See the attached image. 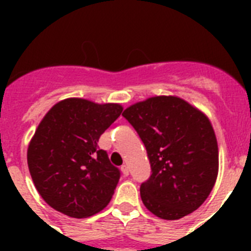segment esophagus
<instances>
[{
	"mask_svg": "<svg viewBox=\"0 0 251 251\" xmlns=\"http://www.w3.org/2000/svg\"><path fill=\"white\" fill-rule=\"evenodd\" d=\"M121 170H122V174H123L126 177H127L128 175H129V168H128L127 165H123V166H122Z\"/></svg>",
	"mask_w": 251,
	"mask_h": 251,
	"instance_id": "esophagus-1",
	"label": "esophagus"
}]
</instances>
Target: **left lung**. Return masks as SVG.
I'll return each instance as SVG.
<instances>
[{
  "instance_id": "8db88e82",
  "label": "left lung",
  "mask_w": 251,
  "mask_h": 251,
  "mask_svg": "<svg viewBox=\"0 0 251 251\" xmlns=\"http://www.w3.org/2000/svg\"><path fill=\"white\" fill-rule=\"evenodd\" d=\"M145 143L152 175L141 185L146 207L178 220L200 207L219 171V148L208 118L177 97H152L122 114Z\"/></svg>"
}]
</instances>
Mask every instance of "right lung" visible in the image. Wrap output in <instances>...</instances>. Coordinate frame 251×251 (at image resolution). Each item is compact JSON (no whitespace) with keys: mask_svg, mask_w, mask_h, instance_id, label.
<instances>
[{"mask_svg":"<svg viewBox=\"0 0 251 251\" xmlns=\"http://www.w3.org/2000/svg\"><path fill=\"white\" fill-rule=\"evenodd\" d=\"M122 110L119 104L69 98L40 122L28 145L27 165L36 190L56 211L83 219L109 203L121 171L98 142Z\"/></svg>","mask_w":251,"mask_h":251,"instance_id":"obj_1","label":"right lung"}]
</instances>
